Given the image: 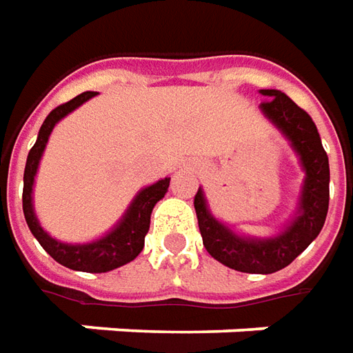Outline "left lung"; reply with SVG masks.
I'll use <instances>...</instances> for the list:
<instances>
[{
  "label": "left lung",
  "instance_id": "obj_1",
  "mask_svg": "<svg viewBox=\"0 0 353 353\" xmlns=\"http://www.w3.org/2000/svg\"><path fill=\"white\" fill-rule=\"evenodd\" d=\"M260 93L265 97L260 105L261 115L285 137L305 172L295 213L274 236H246L238 234L211 213L201 188L193 201L203 246L214 260L244 274H274L305 252L321 234L330 197L328 156L309 113L279 90H260Z\"/></svg>",
  "mask_w": 353,
  "mask_h": 353
}]
</instances>
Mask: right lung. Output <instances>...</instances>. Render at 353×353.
<instances>
[{"mask_svg": "<svg viewBox=\"0 0 353 353\" xmlns=\"http://www.w3.org/2000/svg\"><path fill=\"white\" fill-rule=\"evenodd\" d=\"M95 92L79 93L78 97L70 99L68 103L60 105L52 109L48 117L44 119L43 127L39 130L37 142L31 148V152L27 156V164H25V176H23V213L25 221L31 228L32 236L39 240V244L43 246L58 263L66 265L70 270L76 272H88V274H105L117 270L121 265H125L128 261H132L144 248V236L150 228V214H152L154 205L164 197L170 188V177L158 179L152 185L142 188L134 195V199L130 201L125 214L119 219L109 232H105L101 238H95L92 242H83V244H70L52 238L44 230L37 214H34V205H32V188H34V177L39 172V164L43 158L46 142L50 139L52 128L70 115L72 111H76L79 105L90 101L95 97Z\"/></svg>", "mask_w": 353, "mask_h": 353, "instance_id": "add662e5", "label": "right lung"}]
</instances>
